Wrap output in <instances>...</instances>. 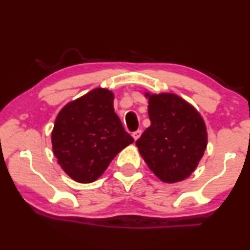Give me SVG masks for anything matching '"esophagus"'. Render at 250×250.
<instances>
[{
  "mask_svg": "<svg viewBox=\"0 0 250 250\" xmlns=\"http://www.w3.org/2000/svg\"><path fill=\"white\" fill-rule=\"evenodd\" d=\"M141 135H142V130H136V131H134V133H133V137H134V140H135V141H137L138 138H140Z\"/></svg>",
  "mask_w": 250,
  "mask_h": 250,
  "instance_id": "1",
  "label": "esophagus"
}]
</instances>
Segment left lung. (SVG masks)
Listing matches in <instances>:
<instances>
[{
  "mask_svg": "<svg viewBox=\"0 0 250 250\" xmlns=\"http://www.w3.org/2000/svg\"><path fill=\"white\" fill-rule=\"evenodd\" d=\"M149 128L136 146L149 169L164 183L182 182L199 164L207 146L206 125L195 108L172 93L150 94Z\"/></svg>",
  "mask_w": 250,
  "mask_h": 250,
  "instance_id": "left-lung-1",
  "label": "left lung"
}]
</instances>
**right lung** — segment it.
Masks as SVG:
<instances>
[{
	"instance_id": "obj_1",
	"label": "right lung",
	"mask_w": 250,
	"mask_h": 250,
	"mask_svg": "<svg viewBox=\"0 0 250 250\" xmlns=\"http://www.w3.org/2000/svg\"><path fill=\"white\" fill-rule=\"evenodd\" d=\"M114 94L92 89L60 110L51 141L53 154L66 174L78 183L95 182L114 157L134 142L114 112Z\"/></svg>"
}]
</instances>
